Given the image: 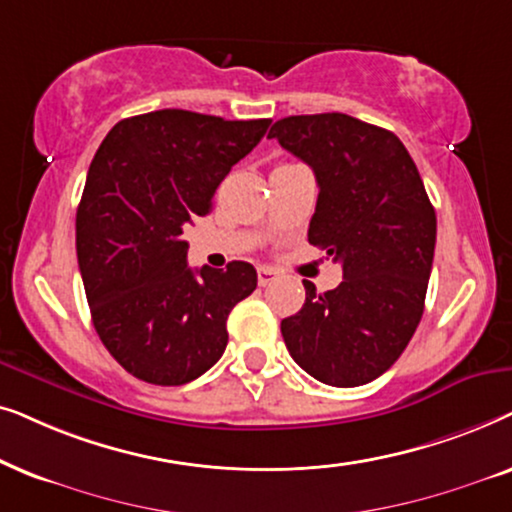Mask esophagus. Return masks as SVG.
<instances>
[{"label":"esophagus","instance_id":"1","mask_svg":"<svg viewBox=\"0 0 512 512\" xmlns=\"http://www.w3.org/2000/svg\"><path fill=\"white\" fill-rule=\"evenodd\" d=\"M274 278H276V271L271 269V267H260V269H257V283H260L262 288H264V285H269L271 281H274Z\"/></svg>","mask_w":512,"mask_h":512}]
</instances>
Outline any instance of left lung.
I'll return each mask as SVG.
<instances>
[{"label":"left lung","mask_w":512,"mask_h":512,"mask_svg":"<svg viewBox=\"0 0 512 512\" xmlns=\"http://www.w3.org/2000/svg\"><path fill=\"white\" fill-rule=\"evenodd\" d=\"M276 138L318 182L309 243L342 264L344 281L281 320L295 363L327 386L384 374L417 330L435 252V210L398 135L342 112L285 117Z\"/></svg>","instance_id":"1"}]
</instances>
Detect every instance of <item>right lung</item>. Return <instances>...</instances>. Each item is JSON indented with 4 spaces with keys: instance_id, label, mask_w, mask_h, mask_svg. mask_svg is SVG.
I'll return each instance as SVG.
<instances>
[{
    "instance_id": "1",
    "label": "right lung",
    "mask_w": 512,
    "mask_h": 512,
    "mask_svg": "<svg viewBox=\"0 0 512 512\" xmlns=\"http://www.w3.org/2000/svg\"><path fill=\"white\" fill-rule=\"evenodd\" d=\"M269 124L159 109L119 121L95 152L77 210L79 269L95 332L133 377L182 386L227 349V318L257 288V271H192L182 229L210 213Z\"/></svg>"
}]
</instances>
